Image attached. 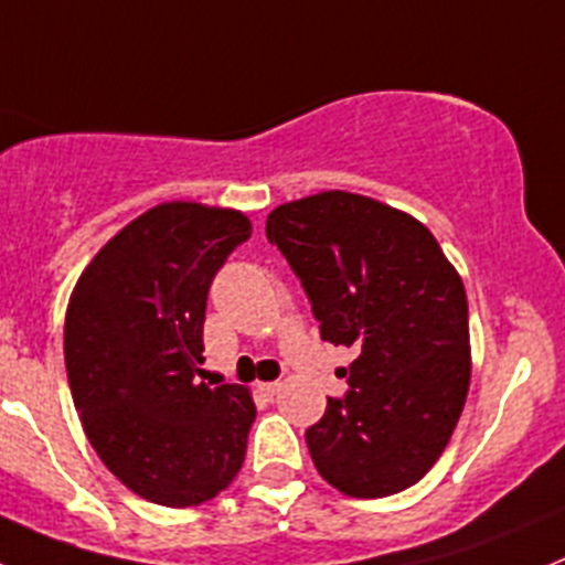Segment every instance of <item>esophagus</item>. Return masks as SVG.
<instances>
[{"mask_svg":"<svg viewBox=\"0 0 565 565\" xmlns=\"http://www.w3.org/2000/svg\"><path fill=\"white\" fill-rule=\"evenodd\" d=\"M282 391V383H260V394L263 396H277Z\"/></svg>","mask_w":565,"mask_h":565,"instance_id":"1","label":"esophagus"}]
</instances>
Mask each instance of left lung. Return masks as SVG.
I'll return each mask as SVG.
<instances>
[{"label":"left lung","mask_w":565,"mask_h":565,"mask_svg":"<svg viewBox=\"0 0 565 565\" xmlns=\"http://www.w3.org/2000/svg\"><path fill=\"white\" fill-rule=\"evenodd\" d=\"M266 238L302 279L321 338L358 352L349 391L305 433L316 469L347 497L405 491L447 449L469 394L463 279L422 222L360 193L274 207Z\"/></svg>","instance_id":"obj_1"}]
</instances>
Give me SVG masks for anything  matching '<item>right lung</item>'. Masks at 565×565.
<instances>
[{"mask_svg": "<svg viewBox=\"0 0 565 565\" xmlns=\"http://www.w3.org/2000/svg\"><path fill=\"white\" fill-rule=\"evenodd\" d=\"M249 235L238 211L163 202L96 252L68 299L74 407L102 463L149 502L196 508L244 466L255 402L199 383V366L211 282Z\"/></svg>", "mask_w": 565, "mask_h": 565, "instance_id": "add662e5", "label": "right lung"}]
</instances>
